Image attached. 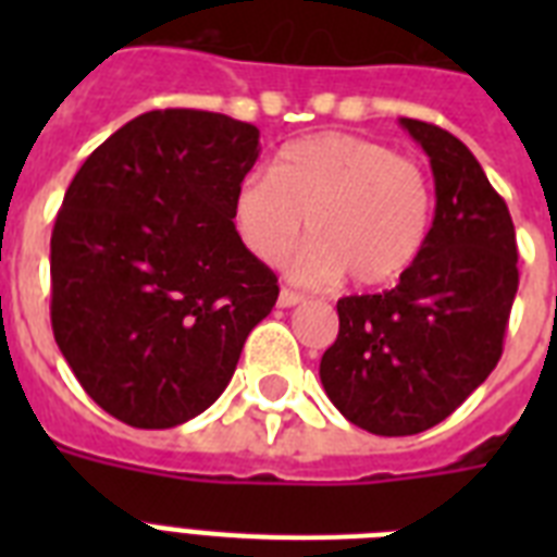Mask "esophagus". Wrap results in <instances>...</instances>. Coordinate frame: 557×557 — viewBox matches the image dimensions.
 <instances>
[{
  "label": "esophagus",
  "instance_id": "34e87169",
  "mask_svg": "<svg viewBox=\"0 0 557 557\" xmlns=\"http://www.w3.org/2000/svg\"><path fill=\"white\" fill-rule=\"evenodd\" d=\"M304 300H306L304 295H297V292H292V288H283L277 297V306H283V309H292V306L304 304Z\"/></svg>",
  "mask_w": 557,
  "mask_h": 557
}]
</instances>
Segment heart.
Instances as JSON below:
<instances>
[{
  "label": "heart",
  "instance_id": "b5f03b06",
  "mask_svg": "<svg viewBox=\"0 0 557 557\" xmlns=\"http://www.w3.org/2000/svg\"><path fill=\"white\" fill-rule=\"evenodd\" d=\"M431 182L387 144L323 133L283 147L271 176L248 173L234 193V225L262 262H280L306 231L314 243L297 262L309 280L341 271L356 286L405 274L431 231Z\"/></svg>",
  "mask_w": 557,
  "mask_h": 557
}]
</instances>
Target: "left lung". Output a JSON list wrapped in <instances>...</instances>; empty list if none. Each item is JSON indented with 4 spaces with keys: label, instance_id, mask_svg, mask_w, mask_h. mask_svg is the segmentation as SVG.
Instances as JSON below:
<instances>
[{
    "label": "left lung",
    "instance_id": "obj_1",
    "mask_svg": "<svg viewBox=\"0 0 557 557\" xmlns=\"http://www.w3.org/2000/svg\"><path fill=\"white\" fill-rule=\"evenodd\" d=\"M398 124L431 159L433 225L396 288L341 297L321 358L332 405L379 436L428 431L488 379L518 295L515 225L474 152L440 126Z\"/></svg>",
    "mask_w": 557,
    "mask_h": 557
}]
</instances>
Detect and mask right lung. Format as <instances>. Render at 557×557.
Segmentation results:
<instances>
[{"label": "right lung", "mask_w": 557, "mask_h": 557, "mask_svg": "<svg viewBox=\"0 0 557 557\" xmlns=\"http://www.w3.org/2000/svg\"><path fill=\"white\" fill-rule=\"evenodd\" d=\"M257 159L253 124L156 109L72 178L51 234V330L109 416L161 431L208 410L277 304L274 271L234 225Z\"/></svg>", "instance_id": "right-lung-1"}]
</instances>
